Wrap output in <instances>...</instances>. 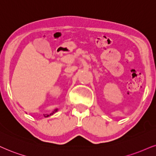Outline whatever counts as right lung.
I'll use <instances>...</instances> for the list:
<instances>
[{
	"instance_id": "obj_1",
	"label": "right lung",
	"mask_w": 156,
	"mask_h": 156,
	"mask_svg": "<svg viewBox=\"0 0 156 156\" xmlns=\"http://www.w3.org/2000/svg\"><path fill=\"white\" fill-rule=\"evenodd\" d=\"M57 111H58V108L55 109V110L54 111H53V113H50V114H43V116H44V117H48V116H51V115L54 114V113H55V112H57Z\"/></svg>"
}]
</instances>
